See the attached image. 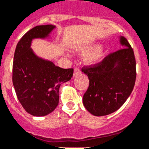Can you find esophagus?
<instances>
[{
	"label": "esophagus",
	"mask_w": 149,
	"mask_h": 149,
	"mask_svg": "<svg viewBox=\"0 0 149 149\" xmlns=\"http://www.w3.org/2000/svg\"><path fill=\"white\" fill-rule=\"evenodd\" d=\"M80 74H81V71L79 70V68H74V76H77Z\"/></svg>",
	"instance_id": "esophagus-1"
}]
</instances>
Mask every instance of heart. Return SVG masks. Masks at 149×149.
Here are the masks:
<instances>
[{
    "instance_id": "obj_1",
    "label": "heart",
    "mask_w": 149,
    "mask_h": 149,
    "mask_svg": "<svg viewBox=\"0 0 149 149\" xmlns=\"http://www.w3.org/2000/svg\"><path fill=\"white\" fill-rule=\"evenodd\" d=\"M96 47L94 48H89V49H84V50H81V53H88L90 52H92L93 50L96 49ZM103 57V52L100 50V51H96L95 53H93L91 55H89L87 57L86 59V62L89 64H96V63H98L99 62L102 60Z\"/></svg>"
}]
</instances>
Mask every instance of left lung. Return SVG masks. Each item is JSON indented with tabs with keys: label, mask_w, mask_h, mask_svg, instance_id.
<instances>
[{
	"label": "left lung",
	"mask_w": 149,
	"mask_h": 149,
	"mask_svg": "<svg viewBox=\"0 0 149 149\" xmlns=\"http://www.w3.org/2000/svg\"><path fill=\"white\" fill-rule=\"evenodd\" d=\"M120 44L124 48L109 54L99 64L82 68L90 80L83 103L95 116L107 115L120 109L135 85L134 53L124 37H120Z\"/></svg>",
	"instance_id": "left-lung-1"
}]
</instances>
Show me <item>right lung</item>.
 <instances>
[{"instance_id":"1","label":"right lung","mask_w":149,"mask_h":149,"mask_svg":"<svg viewBox=\"0 0 149 149\" xmlns=\"http://www.w3.org/2000/svg\"><path fill=\"white\" fill-rule=\"evenodd\" d=\"M55 25H38L20 39L13 63V84L18 100L25 111L33 116L47 115L59 103V90L70 81L73 68L65 69L48 59L38 56L31 48L34 39H46Z\"/></svg>"}]
</instances>
